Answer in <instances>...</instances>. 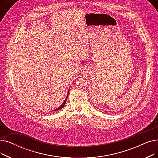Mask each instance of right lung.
I'll return each instance as SVG.
<instances>
[{
  "label": "right lung",
  "mask_w": 158,
  "mask_h": 158,
  "mask_svg": "<svg viewBox=\"0 0 158 158\" xmlns=\"http://www.w3.org/2000/svg\"><path fill=\"white\" fill-rule=\"evenodd\" d=\"M69 91V90H68ZM68 93H69V92H68V94H67V96H66V99H65V100L64 101V102H63V104L61 105L59 108H56V110H53V111H56V110H60V109H61L62 108L63 106H64V104L66 103V99H67V98H68Z\"/></svg>",
  "instance_id": "1"
}]
</instances>
